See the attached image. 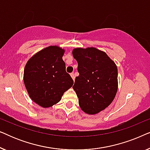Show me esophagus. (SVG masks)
<instances>
[{"label": "esophagus", "instance_id": "esophagus-1", "mask_svg": "<svg viewBox=\"0 0 150 150\" xmlns=\"http://www.w3.org/2000/svg\"><path fill=\"white\" fill-rule=\"evenodd\" d=\"M70 76H71V77L72 78L73 81H74V80H75V76H74V73H71V74H70Z\"/></svg>", "mask_w": 150, "mask_h": 150}]
</instances>
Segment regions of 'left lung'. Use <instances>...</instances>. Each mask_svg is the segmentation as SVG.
<instances>
[{
	"instance_id": "8db88e82",
	"label": "left lung",
	"mask_w": 150,
	"mask_h": 150,
	"mask_svg": "<svg viewBox=\"0 0 150 150\" xmlns=\"http://www.w3.org/2000/svg\"><path fill=\"white\" fill-rule=\"evenodd\" d=\"M72 54L78 62L79 73L72 88L79 98L80 107L87 114L99 113L116 96L117 65L105 52L93 47L76 48Z\"/></svg>"
}]
</instances>
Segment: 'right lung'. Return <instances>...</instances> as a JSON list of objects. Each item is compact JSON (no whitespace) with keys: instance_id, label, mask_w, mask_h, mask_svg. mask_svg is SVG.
<instances>
[{"instance_id":"obj_1","label":"right lung","mask_w":150,"mask_h":150,"mask_svg":"<svg viewBox=\"0 0 150 150\" xmlns=\"http://www.w3.org/2000/svg\"><path fill=\"white\" fill-rule=\"evenodd\" d=\"M64 52L58 46L46 47L33 55L24 67L23 80L28 96L43 108L58 103L74 84L65 71Z\"/></svg>"}]
</instances>
